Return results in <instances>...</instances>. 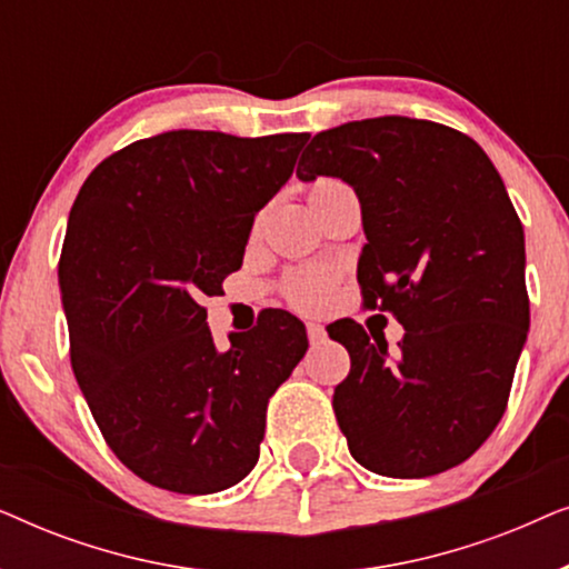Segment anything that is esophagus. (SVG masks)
<instances>
[{
  "label": "esophagus",
  "mask_w": 569,
  "mask_h": 569,
  "mask_svg": "<svg viewBox=\"0 0 569 569\" xmlns=\"http://www.w3.org/2000/svg\"><path fill=\"white\" fill-rule=\"evenodd\" d=\"M306 331H308V341H310V345H313V347L323 345V341H326V329H323L321 323H308Z\"/></svg>",
  "instance_id": "esophagus-1"
}]
</instances>
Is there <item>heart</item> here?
<instances>
[{
  "mask_svg": "<svg viewBox=\"0 0 569 569\" xmlns=\"http://www.w3.org/2000/svg\"><path fill=\"white\" fill-rule=\"evenodd\" d=\"M339 178H316L308 189V201L313 204L326 193L341 189ZM333 287V274L329 269H318V267H308V269H295L282 279V298L290 302L295 310H306V313H313V310L323 308L326 300H329Z\"/></svg>",
  "mask_w": 569,
  "mask_h": 569,
  "instance_id": "b5f03b06",
  "label": "heart"
}]
</instances>
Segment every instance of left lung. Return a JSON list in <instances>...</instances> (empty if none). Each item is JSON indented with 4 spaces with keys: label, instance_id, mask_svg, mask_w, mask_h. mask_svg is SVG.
Masks as SVG:
<instances>
[{
    "label": "left lung",
    "instance_id": "1",
    "mask_svg": "<svg viewBox=\"0 0 569 569\" xmlns=\"http://www.w3.org/2000/svg\"><path fill=\"white\" fill-rule=\"evenodd\" d=\"M316 176L360 197L362 306L407 331L391 355L352 318L329 326L352 360L333 388L349 453L380 477L453 469L500 425L528 331L523 224L502 178L471 137L407 116L316 134L298 178Z\"/></svg>",
    "mask_w": 569,
    "mask_h": 569
}]
</instances>
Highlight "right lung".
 <instances>
[{
  "label": "right lung",
  "mask_w": 569,
  "mask_h": 569,
  "mask_svg": "<svg viewBox=\"0 0 569 569\" xmlns=\"http://www.w3.org/2000/svg\"><path fill=\"white\" fill-rule=\"evenodd\" d=\"M308 137L166 131L108 154L77 193L59 256L72 370L108 448L152 487L212 495L259 461L306 326L269 308L217 352L201 300L240 269Z\"/></svg>",
  "instance_id": "1"
}]
</instances>
